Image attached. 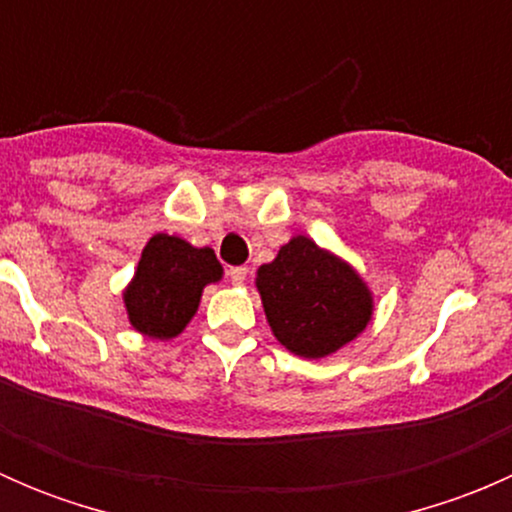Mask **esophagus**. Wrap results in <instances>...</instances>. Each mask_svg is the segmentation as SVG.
I'll return each instance as SVG.
<instances>
[{
  "mask_svg": "<svg viewBox=\"0 0 512 512\" xmlns=\"http://www.w3.org/2000/svg\"><path fill=\"white\" fill-rule=\"evenodd\" d=\"M247 267H230V270H227V277H230V282L232 285H242V282L247 280Z\"/></svg>",
  "mask_w": 512,
  "mask_h": 512,
  "instance_id": "34e87169",
  "label": "esophagus"
}]
</instances>
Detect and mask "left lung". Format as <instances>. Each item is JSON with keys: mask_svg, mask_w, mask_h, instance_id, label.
Segmentation results:
<instances>
[{"mask_svg": "<svg viewBox=\"0 0 512 512\" xmlns=\"http://www.w3.org/2000/svg\"><path fill=\"white\" fill-rule=\"evenodd\" d=\"M255 285L277 342L304 359L342 349L374 314L369 287L354 267L304 235L292 237L257 270Z\"/></svg>", "mask_w": 512, "mask_h": 512, "instance_id": "obj_1", "label": "left lung"}]
</instances>
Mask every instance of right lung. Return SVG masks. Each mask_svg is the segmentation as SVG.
<instances>
[{
	"label": "right lung",
	"mask_w": 512,
	"mask_h": 512,
	"mask_svg": "<svg viewBox=\"0 0 512 512\" xmlns=\"http://www.w3.org/2000/svg\"><path fill=\"white\" fill-rule=\"evenodd\" d=\"M223 277L210 247L158 232L143 247L136 275L123 292L128 322L153 339H173L198 312L203 289Z\"/></svg>",
	"instance_id": "add662e5"
}]
</instances>
